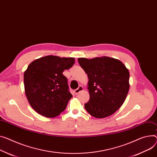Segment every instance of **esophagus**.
Instances as JSON below:
<instances>
[{"label": "esophagus", "instance_id": "34e87169", "mask_svg": "<svg viewBox=\"0 0 157 157\" xmlns=\"http://www.w3.org/2000/svg\"><path fill=\"white\" fill-rule=\"evenodd\" d=\"M83 87H82V86H79L77 89L75 90V93L76 94H78L80 93V92L83 91Z\"/></svg>", "mask_w": 157, "mask_h": 157}]
</instances>
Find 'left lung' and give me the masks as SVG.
<instances>
[{"label": "left lung", "mask_w": 157, "mask_h": 157, "mask_svg": "<svg viewBox=\"0 0 157 157\" xmlns=\"http://www.w3.org/2000/svg\"><path fill=\"white\" fill-rule=\"evenodd\" d=\"M78 62L89 78L87 111L96 118L113 114L123 105L129 91L128 69L120 60L108 56L79 58Z\"/></svg>", "instance_id": "1"}]
</instances>
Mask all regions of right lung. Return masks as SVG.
I'll return each mask as SVG.
<instances>
[{"label": "right lung", "instance_id": "add662e5", "mask_svg": "<svg viewBox=\"0 0 157 157\" xmlns=\"http://www.w3.org/2000/svg\"><path fill=\"white\" fill-rule=\"evenodd\" d=\"M74 62L71 57L48 55L29 65L24 73V85L27 99L36 112L55 117L65 109L72 95L62 73Z\"/></svg>", "mask_w": 157, "mask_h": 157}]
</instances>
